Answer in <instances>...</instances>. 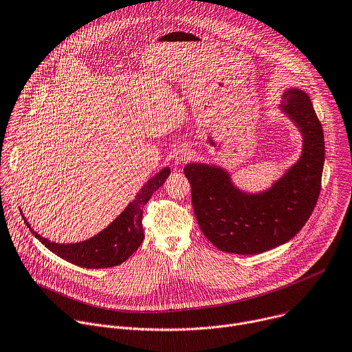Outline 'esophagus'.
Instances as JSON below:
<instances>
[{
    "label": "esophagus",
    "instance_id": "1",
    "mask_svg": "<svg viewBox=\"0 0 352 352\" xmlns=\"http://www.w3.org/2000/svg\"><path fill=\"white\" fill-rule=\"evenodd\" d=\"M173 158H175V162H176L177 165L186 164L188 160H191V151H190V148H187V147H179V148L175 151Z\"/></svg>",
    "mask_w": 352,
    "mask_h": 352
}]
</instances>
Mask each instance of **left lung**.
I'll return each instance as SVG.
<instances>
[{
    "mask_svg": "<svg viewBox=\"0 0 352 352\" xmlns=\"http://www.w3.org/2000/svg\"><path fill=\"white\" fill-rule=\"evenodd\" d=\"M280 109L298 127L302 153L270 188L245 192L221 166H184L197 222L221 251L254 255L282 245L302 229L316 205L324 164L322 124L308 94L300 89L283 93Z\"/></svg>",
    "mask_w": 352,
    "mask_h": 352,
    "instance_id": "8db88e82",
    "label": "left lung"
}]
</instances>
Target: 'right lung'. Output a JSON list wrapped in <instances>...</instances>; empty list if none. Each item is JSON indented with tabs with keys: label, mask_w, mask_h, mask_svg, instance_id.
<instances>
[{
	"label": "right lung",
	"mask_w": 352,
	"mask_h": 352,
	"mask_svg": "<svg viewBox=\"0 0 352 352\" xmlns=\"http://www.w3.org/2000/svg\"><path fill=\"white\" fill-rule=\"evenodd\" d=\"M170 173L169 168H164L154 177H151L135 195V198L124 208L123 212L102 232L94 237L82 243L58 244L41 237L32 229L29 222L25 223L30 229L32 234L40 240L50 251L59 258L89 269H101L120 265L124 262L143 243V208L151 198L155 190H158Z\"/></svg>",
	"instance_id": "right-lung-1"
}]
</instances>
